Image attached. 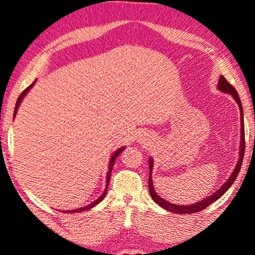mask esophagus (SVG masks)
<instances>
[{
    "instance_id": "obj_1",
    "label": "esophagus",
    "mask_w": 255,
    "mask_h": 255,
    "mask_svg": "<svg viewBox=\"0 0 255 255\" xmlns=\"http://www.w3.org/2000/svg\"><path fill=\"white\" fill-rule=\"evenodd\" d=\"M143 141H144V138H141V142H143Z\"/></svg>"
}]
</instances>
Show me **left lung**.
Here are the masks:
<instances>
[{"instance_id": "1", "label": "left lung", "mask_w": 255, "mask_h": 255, "mask_svg": "<svg viewBox=\"0 0 255 255\" xmlns=\"http://www.w3.org/2000/svg\"><path fill=\"white\" fill-rule=\"evenodd\" d=\"M218 89L221 90V92L226 93V94H231L233 96V99L235 100V102L238 104V107L240 109V120H241V141H240V153H239V160H238V163L237 166H235V168L233 170V173L231 174L230 178L227 179V181L222 185L220 188L218 189L217 192L214 193L213 195L211 196H207V198H205L204 200H201V201H198L195 202V204L193 205H188V206H182V205H174V204H170V202L166 201L165 199L161 198L160 195H157V193L155 189H154V185H153V180H151V169H153V165H154V161L153 159H149V178H148V186H149V193H150V196L151 199L154 200V201L156 202L157 205L161 206L163 209H166V211L168 212H172V213H178V214H187V213H196V212H200L202 211V209H205L207 206H209L211 204H213L214 201H217V200L220 198V196L224 194V193H226L228 191V188L233 185V182L235 181V179H237L238 174L240 172V168H241V163H243V160H244V153H245V127H244V112H243V106H241V100L239 98V95H238L237 90L233 86L231 85L230 82L227 81L226 79H225L224 76H220V79H219V83H218Z\"/></svg>"}]
</instances>
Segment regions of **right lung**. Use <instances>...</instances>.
<instances>
[{"label": "right lung", "mask_w": 255, "mask_h": 255, "mask_svg": "<svg viewBox=\"0 0 255 255\" xmlns=\"http://www.w3.org/2000/svg\"><path fill=\"white\" fill-rule=\"evenodd\" d=\"M34 83H35V81H34ZM34 83H31L30 86L28 87V88H25L23 92H22V94L18 96V99H17V102H16V106H15V111H14V118H15V115H16V113H17V109H18V107H20V105H21V102H22V100H23V98L25 95H27V93L29 92V90H30V88L31 87L34 86ZM124 149H125V147H121V148H119V149L115 151L114 154H113L112 155V157H111V160H109V170H108V173H107V179H106V189L104 191V193H102L101 195L99 196L98 199L95 200V201H93L92 204L90 205H88V206H85V207H81V208H76V209H72V211H62V212H64V213H80V212H82V211H88V209H90V208H93L94 207V206H96L99 204V202H101L102 200L105 199V196H106V194H107V188H108V185H109V180H111V175H112V169H113V166H114V162H115V160H117V157L119 156V154H121L122 151H124Z\"/></svg>", "instance_id": "obj_1"}]
</instances>
